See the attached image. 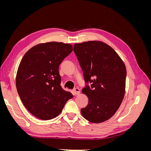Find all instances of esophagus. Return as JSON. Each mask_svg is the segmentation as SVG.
Masks as SVG:
<instances>
[{
  "mask_svg": "<svg viewBox=\"0 0 151 151\" xmlns=\"http://www.w3.org/2000/svg\"><path fill=\"white\" fill-rule=\"evenodd\" d=\"M73 91H74V93L76 95H78L80 94V89L78 88H75L74 90H73Z\"/></svg>",
  "mask_w": 151,
  "mask_h": 151,
  "instance_id": "1",
  "label": "esophagus"
}]
</instances>
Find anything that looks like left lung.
<instances>
[{"label": "left lung", "mask_w": 151, "mask_h": 151, "mask_svg": "<svg viewBox=\"0 0 151 151\" xmlns=\"http://www.w3.org/2000/svg\"><path fill=\"white\" fill-rule=\"evenodd\" d=\"M86 83L82 90L89 103L81 109L88 121L99 123L109 120L119 108L124 98L127 70L125 63L110 46L100 41L74 45Z\"/></svg>", "instance_id": "8db88e82"}]
</instances>
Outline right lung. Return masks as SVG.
Wrapping results in <instances>:
<instances>
[{"label":"right lung","mask_w":151,"mask_h":151,"mask_svg":"<svg viewBox=\"0 0 151 151\" xmlns=\"http://www.w3.org/2000/svg\"><path fill=\"white\" fill-rule=\"evenodd\" d=\"M72 50L70 44L47 42L32 47L22 58L16 74L17 91L26 108L39 119L55 118L73 98L62 88L58 72L61 62Z\"/></svg>","instance_id":"obj_1"}]
</instances>
